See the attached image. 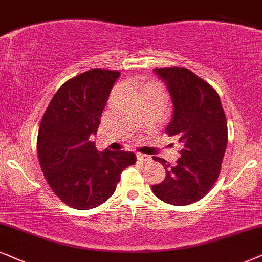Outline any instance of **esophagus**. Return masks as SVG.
<instances>
[{
    "label": "esophagus",
    "mask_w": 262,
    "mask_h": 262,
    "mask_svg": "<svg viewBox=\"0 0 262 262\" xmlns=\"http://www.w3.org/2000/svg\"><path fill=\"white\" fill-rule=\"evenodd\" d=\"M137 157L139 160H141V162H149V160H151V157L144 155V153H137Z\"/></svg>",
    "instance_id": "obj_1"
}]
</instances>
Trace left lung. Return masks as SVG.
<instances>
[{
	"label": "left lung",
	"instance_id": "1",
	"mask_svg": "<svg viewBox=\"0 0 262 262\" xmlns=\"http://www.w3.org/2000/svg\"><path fill=\"white\" fill-rule=\"evenodd\" d=\"M172 100V118L165 132L183 145L176 164L153 157L165 167L162 183L152 186L157 198L175 206L194 204L213 187L228 144V125L221 98L210 83L189 69L156 68Z\"/></svg>",
	"mask_w": 262,
	"mask_h": 262
}]
</instances>
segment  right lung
Segmentation results:
<instances>
[{"label": "right lung", "mask_w": 262, "mask_h": 262, "mask_svg": "<svg viewBox=\"0 0 262 262\" xmlns=\"http://www.w3.org/2000/svg\"><path fill=\"white\" fill-rule=\"evenodd\" d=\"M120 72L91 69L64 82L41 118L37 139L40 167L64 204L91 210L109 199L125 167L137 157L127 151H97L100 116Z\"/></svg>", "instance_id": "obj_1"}]
</instances>
